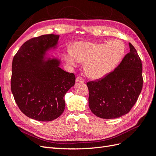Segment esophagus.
I'll list each match as a JSON object with an SVG mask.
<instances>
[{
	"label": "esophagus",
	"mask_w": 156,
	"mask_h": 156,
	"mask_svg": "<svg viewBox=\"0 0 156 156\" xmlns=\"http://www.w3.org/2000/svg\"><path fill=\"white\" fill-rule=\"evenodd\" d=\"M75 81H76L77 83H84V79L83 78H82L81 77H80V76H79V77H77V78H76V80H75Z\"/></svg>",
	"instance_id": "1"
}]
</instances>
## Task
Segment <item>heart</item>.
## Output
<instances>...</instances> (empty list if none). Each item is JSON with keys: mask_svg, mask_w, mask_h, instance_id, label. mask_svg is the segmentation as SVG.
Instances as JSON below:
<instances>
[{"mask_svg": "<svg viewBox=\"0 0 156 156\" xmlns=\"http://www.w3.org/2000/svg\"><path fill=\"white\" fill-rule=\"evenodd\" d=\"M126 46L120 40L107 43L79 41L73 45L66 60L71 65L84 63L87 75L92 79H100L115 68L123 57Z\"/></svg>", "mask_w": 156, "mask_h": 156, "instance_id": "b5f03b06", "label": "heart"}]
</instances>
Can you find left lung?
<instances>
[{
    "instance_id": "obj_1",
    "label": "left lung",
    "mask_w": 156,
    "mask_h": 156,
    "mask_svg": "<svg viewBox=\"0 0 156 156\" xmlns=\"http://www.w3.org/2000/svg\"><path fill=\"white\" fill-rule=\"evenodd\" d=\"M129 45L130 52L114 71L87 83L89 107L101 119H117L128 113L142 90V62L133 45Z\"/></svg>"
}]
</instances>
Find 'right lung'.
<instances>
[{"label":"right lung","instance_id":"1","mask_svg":"<svg viewBox=\"0 0 156 156\" xmlns=\"http://www.w3.org/2000/svg\"><path fill=\"white\" fill-rule=\"evenodd\" d=\"M59 36L33 37L23 44L14 56L11 90L17 106L27 116L38 121L57 119L64 111V96L75 82L73 73L59 67L60 61H44L46 52L55 49Z\"/></svg>","mask_w":156,"mask_h":156}]
</instances>
